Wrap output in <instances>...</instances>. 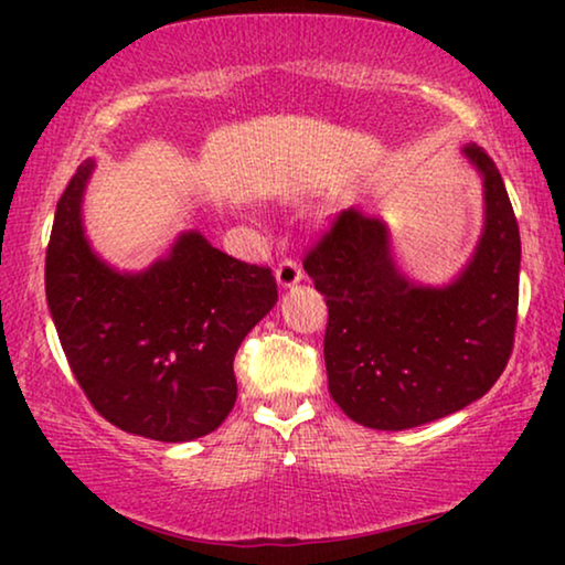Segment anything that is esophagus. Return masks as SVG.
<instances>
[{"label": "esophagus", "mask_w": 565, "mask_h": 565, "mask_svg": "<svg viewBox=\"0 0 565 565\" xmlns=\"http://www.w3.org/2000/svg\"><path fill=\"white\" fill-rule=\"evenodd\" d=\"M300 277H303V273H300V265L292 259H282L280 267H277V273H275V280L280 288H296V285L300 282Z\"/></svg>", "instance_id": "34e87169"}]
</instances>
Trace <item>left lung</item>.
Returning <instances> with one entry per match:
<instances>
[{"label":"left lung","instance_id":"left-lung-1","mask_svg":"<svg viewBox=\"0 0 565 565\" xmlns=\"http://www.w3.org/2000/svg\"><path fill=\"white\" fill-rule=\"evenodd\" d=\"M92 167L66 184L45 249V298L68 367L122 431L159 443L211 435L236 404L238 344L277 300L273 269L188 231L143 273H115L82 228Z\"/></svg>","mask_w":565,"mask_h":565}]
</instances>
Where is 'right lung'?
I'll list each match as a JSON object with an SVG mask.
<instances>
[{
  "label": "right lung",
  "instance_id": "1",
  "mask_svg": "<svg viewBox=\"0 0 565 565\" xmlns=\"http://www.w3.org/2000/svg\"><path fill=\"white\" fill-rule=\"evenodd\" d=\"M486 226L447 288L398 275L377 218L342 211L308 246L303 269L327 298L329 393L352 422L412 429L460 412L504 373L520 306V228L499 169L481 151Z\"/></svg>",
  "mask_w": 565,
  "mask_h": 565
}]
</instances>
